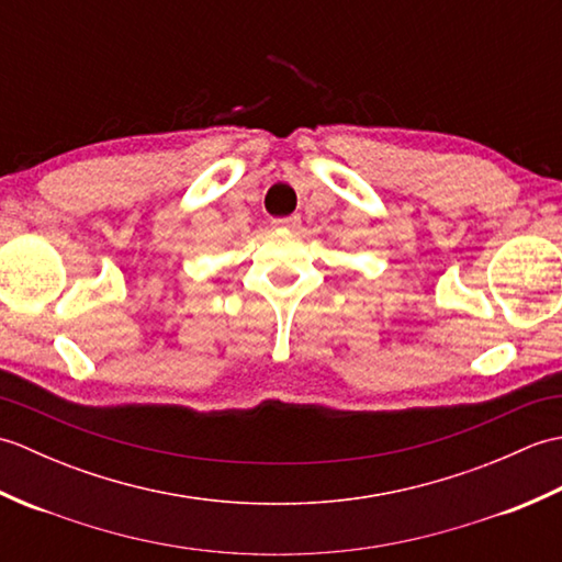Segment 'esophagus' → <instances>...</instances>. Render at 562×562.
<instances>
[{
  "mask_svg": "<svg viewBox=\"0 0 562 562\" xmlns=\"http://www.w3.org/2000/svg\"><path fill=\"white\" fill-rule=\"evenodd\" d=\"M272 224L278 226V229H296V226L302 224V217H300V214H290V217H278V220H272Z\"/></svg>",
  "mask_w": 562,
  "mask_h": 562,
  "instance_id": "obj_1",
  "label": "esophagus"
}]
</instances>
